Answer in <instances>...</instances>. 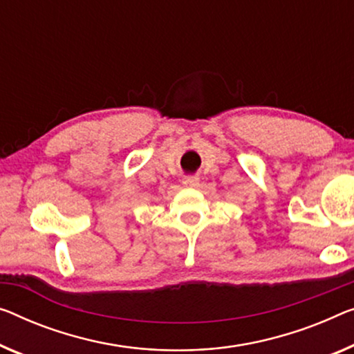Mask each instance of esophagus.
Segmentation results:
<instances>
[{
  "mask_svg": "<svg viewBox=\"0 0 354 354\" xmlns=\"http://www.w3.org/2000/svg\"><path fill=\"white\" fill-rule=\"evenodd\" d=\"M184 187H197L198 186V178L197 176H186L183 179Z\"/></svg>",
  "mask_w": 354,
  "mask_h": 354,
  "instance_id": "obj_1",
  "label": "esophagus"
}]
</instances>
